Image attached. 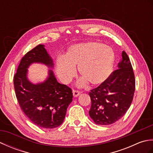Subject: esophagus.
I'll list each match as a JSON object with an SVG mask.
<instances>
[{
  "instance_id": "1",
  "label": "esophagus",
  "mask_w": 153,
  "mask_h": 153,
  "mask_svg": "<svg viewBox=\"0 0 153 153\" xmlns=\"http://www.w3.org/2000/svg\"><path fill=\"white\" fill-rule=\"evenodd\" d=\"M72 93H73V96L74 97H78L80 95V93L79 91H77L74 90Z\"/></svg>"
}]
</instances>
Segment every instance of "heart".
<instances>
[{"label": "heart", "instance_id": "1", "mask_svg": "<svg viewBox=\"0 0 153 153\" xmlns=\"http://www.w3.org/2000/svg\"><path fill=\"white\" fill-rule=\"evenodd\" d=\"M114 59L112 48L101 43L74 45L68 48L66 55L57 57L56 72L62 82L68 83L76 75V66H78L79 72L83 76L77 83L79 86H85L88 82L99 85L111 74Z\"/></svg>", "mask_w": 153, "mask_h": 153}]
</instances>
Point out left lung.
Returning a JSON list of instances; mask_svg holds the SVG:
<instances>
[{
	"label": "left lung",
	"mask_w": 153,
	"mask_h": 153,
	"mask_svg": "<svg viewBox=\"0 0 153 153\" xmlns=\"http://www.w3.org/2000/svg\"><path fill=\"white\" fill-rule=\"evenodd\" d=\"M135 86L130 60L126 52L122 51L118 70L113 71L105 83L91 90V118L98 125H110L118 121L131 105Z\"/></svg>",
	"instance_id": "left-lung-1"
}]
</instances>
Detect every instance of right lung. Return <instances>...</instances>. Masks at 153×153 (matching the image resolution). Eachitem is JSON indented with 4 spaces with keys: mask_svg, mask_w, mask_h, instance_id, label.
<instances>
[{
    "mask_svg": "<svg viewBox=\"0 0 153 153\" xmlns=\"http://www.w3.org/2000/svg\"><path fill=\"white\" fill-rule=\"evenodd\" d=\"M33 63L44 64L50 69L43 82L33 83L28 77V68ZM53 58L44 45H39L22 58L14 77L19 105L27 118L40 128L53 129L60 126L72 101L69 87L57 82L53 70Z\"/></svg>",
    "mask_w": 153,
    "mask_h": 153,
    "instance_id": "obj_1",
    "label": "right lung"
}]
</instances>
